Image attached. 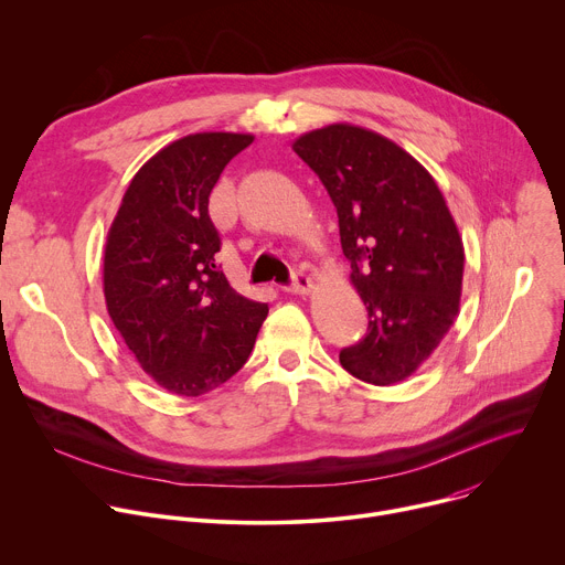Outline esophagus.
<instances>
[{
  "instance_id": "esophagus-1",
  "label": "esophagus",
  "mask_w": 565,
  "mask_h": 565,
  "mask_svg": "<svg viewBox=\"0 0 565 565\" xmlns=\"http://www.w3.org/2000/svg\"><path fill=\"white\" fill-rule=\"evenodd\" d=\"M311 289H315V280H311V276L305 271H296L291 285L285 287V291L296 294V296H307Z\"/></svg>"
}]
</instances>
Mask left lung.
<instances>
[{"mask_svg": "<svg viewBox=\"0 0 565 565\" xmlns=\"http://www.w3.org/2000/svg\"><path fill=\"white\" fill-rule=\"evenodd\" d=\"M291 148L328 188L367 309L365 337L339 361L365 384L404 382L460 309L465 246L440 188L404 148L359 125H326Z\"/></svg>", "mask_w": 565, "mask_h": 565, "instance_id": "obj_1", "label": "left lung"}]
</instances>
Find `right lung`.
Returning <instances> with one entry per match:
<instances>
[{
	"label": "right lung",
	"mask_w": 565,
	"mask_h": 565,
	"mask_svg": "<svg viewBox=\"0 0 565 565\" xmlns=\"http://www.w3.org/2000/svg\"><path fill=\"white\" fill-rule=\"evenodd\" d=\"M254 135L200 132L159 150L130 181L109 226L103 291L139 365L172 395L215 391L246 363L269 315L215 265L209 195Z\"/></svg>",
	"instance_id": "1"
}]
</instances>
